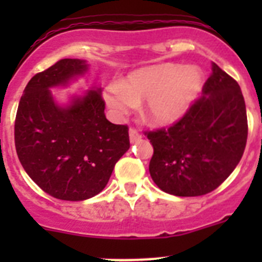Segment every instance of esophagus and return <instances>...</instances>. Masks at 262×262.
<instances>
[{"instance_id":"1","label":"esophagus","mask_w":262,"mask_h":262,"mask_svg":"<svg viewBox=\"0 0 262 262\" xmlns=\"http://www.w3.org/2000/svg\"><path fill=\"white\" fill-rule=\"evenodd\" d=\"M140 139H142V135H140V134H139L136 129H134V128L129 129V142L136 143V142H139Z\"/></svg>"}]
</instances>
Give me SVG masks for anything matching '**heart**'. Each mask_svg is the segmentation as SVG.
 Wrapping results in <instances>:
<instances>
[{
  "mask_svg": "<svg viewBox=\"0 0 262 262\" xmlns=\"http://www.w3.org/2000/svg\"><path fill=\"white\" fill-rule=\"evenodd\" d=\"M203 86V75L195 66L157 64L133 72L123 84L113 81L103 90V99L117 119L128 115L138 103L148 122L168 126L181 119Z\"/></svg>",
  "mask_w": 262,
  "mask_h": 262,
  "instance_id": "1",
  "label": "heart"
}]
</instances>
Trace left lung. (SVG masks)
<instances>
[{
  "mask_svg": "<svg viewBox=\"0 0 262 262\" xmlns=\"http://www.w3.org/2000/svg\"><path fill=\"white\" fill-rule=\"evenodd\" d=\"M154 147L149 173L163 191L177 196L215 190L244 154L248 122L239 84L212 62L202 97L169 128L145 133Z\"/></svg>",
  "mask_w": 262,
  "mask_h": 262,
  "instance_id": "1",
  "label": "left lung"
}]
</instances>
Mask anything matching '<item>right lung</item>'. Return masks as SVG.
Here are the masks:
<instances>
[{
	"label": "right lung",
	"instance_id": "add662e5",
	"mask_svg": "<svg viewBox=\"0 0 262 262\" xmlns=\"http://www.w3.org/2000/svg\"><path fill=\"white\" fill-rule=\"evenodd\" d=\"M88 72L86 60L62 59L36 73L23 90L14 140L18 159L41 190L62 201H85L107 185L129 148L128 127L106 119L101 89L59 105L50 89Z\"/></svg>",
	"mask_w": 262,
	"mask_h": 262
}]
</instances>
